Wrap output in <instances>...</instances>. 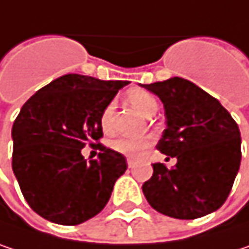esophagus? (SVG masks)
<instances>
[{"label":"esophagus","mask_w":249,"mask_h":249,"mask_svg":"<svg viewBox=\"0 0 249 249\" xmlns=\"http://www.w3.org/2000/svg\"><path fill=\"white\" fill-rule=\"evenodd\" d=\"M127 166H129V169H133L134 167V161H133V159H127Z\"/></svg>","instance_id":"esophagus-1"}]
</instances>
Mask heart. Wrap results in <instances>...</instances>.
I'll return each instance as SVG.
<instances>
[{"instance_id":"b5f03b06","label":"heart","mask_w":249,"mask_h":249,"mask_svg":"<svg viewBox=\"0 0 249 249\" xmlns=\"http://www.w3.org/2000/svg\"><path fill=\"white\" fill-rule=\"evenodd\" d=\"M126 99L134 109L137 112H140L144 117H151L159 110L157 99L154 98L150 92H147L144 89H140V88L130 89L126 93ZM113 116H115V105L110 102L102 109L100 119H99L100 127L106 134H112L115 132ZM151 144H153L151 136H143V137H137V139L120 137V139H116L110 143V147L120 154H124L129 157H139L146 149H149Z\"/></svg>"}]
</instances>
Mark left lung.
Listing matches in <instances>:
<instances>
[{
  "label": "left lung",
  "mask_w": 249,
  "mask_h": 249,
  "mask_svg": "<svg viewBox=\"0 0 249 249\" xmlns=\"http://www.w3.org/2000/svg\"><path fill=\"white\" fill-rule=\"evenodd\" d=\"M164 105L167 127L157 150L176 157L174 167L153 164L143 184L149 204L178 220L218 210L232 188L241 163L238 124L221 103L183 78L143 85Z\"/></svg>",
  "instance_id": "1"
}]
</instances>
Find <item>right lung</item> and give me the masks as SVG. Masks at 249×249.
I'll use <instances>...</instances> for the list:
<instances>
[{
	"label": "right lung",
	"instance_id": "obj_1",
	"mask_svg": "<svg viewBox=\"0 0 249 249\" xmlns=\"http://www.w3.org/2000/svg\"><path fill=\"white\" fill-rule=\"evenodd\" d=\"M127 80H99L69 73L28 99L12 126V170L29 207L45 220L76 225L107 204L126 171L123 154L99 143L102 109ZM101 150L96 160L80 150Z\"/></svg>",
	"mask_w": 249,
	"mask_h": 249
}]
</instances>
